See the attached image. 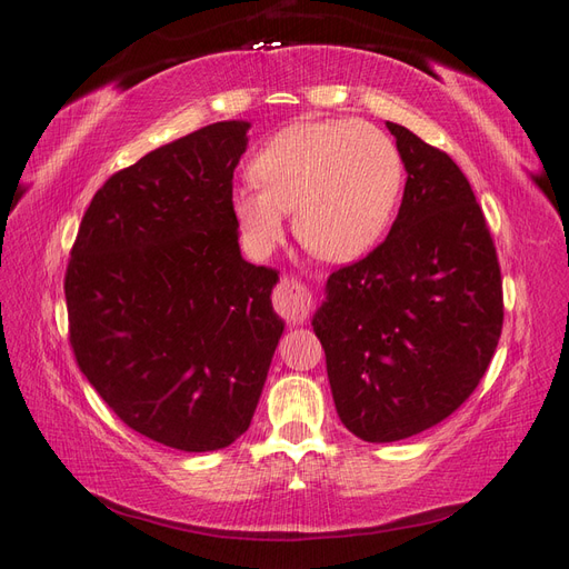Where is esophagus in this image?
<instances>
[{"instance_id": "obj_1", "label": "esophagus", "mask_w": 569, "mask_h": 569, "mask_svg": "<svg viewBox=\"0 0 569 569\" xmlns=\"http://www.w3.org/2000/svg\"><path fill=\"white\" fill-rule=\"evenodd\" d=\"M273 310L279 312L286 322H306L312 312L310 288L306 283H300L298 279H288L286 276V279H281V283L276 286Z\"/></svg>"}]
</instances>
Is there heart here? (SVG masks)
I'll use <instances>...</instances> for the list:
<instances>
[{
    "mask_svg": "<svg viewBox=\"0 0 569 569\" xmlns=\"http://www.w3.org/2000/svg\"><path fill=\"white\" fill-rule=\"evenodd\" d=\"M252 177L232 191L244 244L263 257L281 242L286 213L312 254L353 261L386 234L402 193V157L366 121H300L261 144Z\"/></svg>",
    "mask_w": 569,
    "mask_h": 569,
    "instance_id": "heart-1",
    "label": "heart"
}]
</instances>
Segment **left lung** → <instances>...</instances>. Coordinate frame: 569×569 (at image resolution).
<instances>
[{
	"mask_svg": "<svg viewBox=\"0 0 569 569\" xmlns=\"http://www.w3.org/2000/svg\"><path fill=\"white\" fill-rule=\"evenodd\" d=\"M386 126L407 171L398 218L371 254L329 276L312 317L341 425L371 443L451 417L505 322L497 249L470 181L443 150Z\"/></svg>",
	"mask_w": 569,
	"mask_h": 569,
	"instance_id": "1",
	"label": "left lung"
}]
</instances>
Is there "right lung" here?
<instances>
[{
  "instance_id": "add662e5",
  "label": "right lung",
  "mask_w": 569,
  "mask_h": 569,
  "mask_svg": "<svg viewBox=\"0 0 569 569\" xmlns=\"http://www.w3.org/2000/svg\"><path fill=\"white\" fill-rule=\"evenodd\" d=\"M247 130L206 126L106 179L64 273L79 371L123 425L187 453L249 429L283 335L279 271L244 261L237 242Z\"/></svg>"
}]
</instances>
